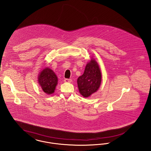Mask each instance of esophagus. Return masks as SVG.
Instances as JSON below:
<instances>
[{
    "instance_id": "obj_1",
    "label": "esophagus",
    "mask_w": 151,
    "mask_h": 151,
    "mask_svg": "<svg viewBox=\"0 0 151 151\" xmlns=\"http://www.w3.org/2000/svg\"><path fill=\"white\" fill-rule=\"evenodd\" d=\"M71 81H72V80L70 79H65L64 80V81L65 83H71Z\"/></svg>"
}]
</instances>
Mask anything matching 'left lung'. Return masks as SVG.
Wrapping results in <instances>:
<instances>
[{"label": "left lung", "instance_id": "obj_1", "mask_svg": "<svg viewBox=\"0 0 151 151\" xmlns=\"http://www.w3.org/2000/svg\"><path fill=\"white\" fill-rule=\"evenodd\" d=\"M101 82V73L98 63L93 59L87 64L84 73L77 80L80 94L88 98L99 88Z\"/></svg>", "mask_w": 151, "mask_h": 151}]
</instances>
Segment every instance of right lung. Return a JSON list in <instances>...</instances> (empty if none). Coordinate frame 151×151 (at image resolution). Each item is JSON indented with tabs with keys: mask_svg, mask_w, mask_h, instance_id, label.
Returning <instances> with one entry per match:
<instances>
[{
	"mask_svg": "<svg viewBox=\"0 0 151 151\" xmlns=\"http://www.w3.org/2000/svg\"><path fill=\"white\" fill-rule=\"evenodd\" d=\"M37 81L44 92L51 95L55 92L58 79L55 72L51 68L46 67L39 73Z\"/></svg>",
	"mask_w": 151,
	"mask_h": 151,
	"instance_id": "add662e5",
	"label": "right lung"
}]
</instances>
